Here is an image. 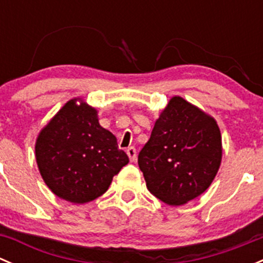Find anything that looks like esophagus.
<instances>
[{
  "label": "esophagus",
  "instance_id": "34e87169",
  "mask_svg": "<svg viewBox=\"0 0 263 263\" xmlns=\"http://www.w3.org/2000/svg\"><path fill=\"white\" fill-rule=\"evenodd\" d=\"M127 155H128L129 160H131V161H136V159H137L136 148H135V147H128V148H127Z\"/></svg>",
  "mask_w": 263,
  "mask_h": 263
}]
</instances>
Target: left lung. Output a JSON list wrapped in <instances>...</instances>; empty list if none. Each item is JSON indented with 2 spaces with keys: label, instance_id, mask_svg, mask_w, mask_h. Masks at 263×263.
Instances as JSON below:
<instances>
[{
  "label": "left lung",
  "instance_id": "1",
  "mask_svg": "<svg viewBox=\"0 0 263 263\" xmlns=\"http://www.w3.org/2000/svg\"><path fill=\"white\" fill-rule=\"evenodd\" d=\"M221 158V134L214 117L177 95L155 121L139 166L151 195L181 206L210 187Z\"/></svg>",
  "mask_w": 263,
  "mask_h": 263
}]
</instances>
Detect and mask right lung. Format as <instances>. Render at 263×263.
<instances>
[{"instance_id": "add662e5", "label": "right lung", "mask_w": 263, "mask_h": 263, "mask_svg": "<svg viewBox=\"0 0 263 263\" xmlns=\"http://www.w3.org/2000/svg\"><path fill=\"white\" fill-rule=\"evenodd\" d=\"M35 160L44 183L57 197L86 203L109 188L128 164L115 135L99 123L97 108L82 98L68 100L39 132Z\"/></svg>"}]
</instances>
